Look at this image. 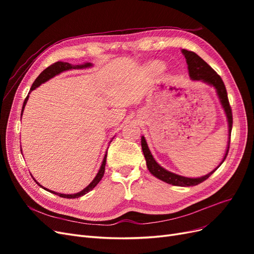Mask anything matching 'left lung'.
Returning a JSON list of instances; mask_svg holds the SVG:
<instances>
[{
	"label": "left lung",
	"mask_w": 254,
	"mask_h": 254,
	"mask_svg": "<svg viewBox=\"0 0 254 254\" xmlns=\"http://www.w3.org/2000/svg\"><path fill=\"white\" fill-rule=\"evenodd\" d=\"M182 54L186 57L187 64H188V68H189V74L190 79L193 80H201L210 86L214 87L216 89L218 98L220 101V104L224 108L227 119H228V125H229V135L231 136V130H232V124H233V118H232V110L231 107H230L229 104V99H228V94H227V90L225 87V83L222 81L220 76L215 72L213 68L207 64L205 61L199 57L196 53L190 52L188 50H182L181 51ZM230 136H229V142H228V147L225 153V157L222 159V161L220 162V164L215 168L214 171H212L211 173H209L205 176L199 177V178H188V177H183L180 175H177L174 173H171L166 171L165 168H163L162 166H160L156 160L153 159L151 152L148 148V145L146 143L145 137L142 136L141 137V145H142V150L144 153V157L146 160V165H147L148 171L157 177L158 179L162 180L168 184H172V186H177V187H194L197 186V184L203 182L204 180H206L209 177L217 170V168L222 164V162L226 160L228 152H229V148H230Z\"/></svg>",
	"instance_id": "1"
}]
</instances>
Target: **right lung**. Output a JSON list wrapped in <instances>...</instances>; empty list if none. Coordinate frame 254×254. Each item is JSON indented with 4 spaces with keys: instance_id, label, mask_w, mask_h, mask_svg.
I'll return each mask as SVG.
<instances>
[{
    "instance_id": "right-lung-1",
    "label": "right lung",
    "mask_w": 254,
    "mask_h": 254,
    "mask_svg": "<svg viewBox=\"0 0 254 254\" xmlns=\"http://www.w3.org/2000/svg\"><path fill=\"white\" fill-rule=\"evenodd\" d=\"M89 66H92V64H90V63H87V64H77V65H73V64H68V63H63V61H57V63L53 64H51L50 66H48L47 68H45L44 71H42V73H41L39 76H38V77L36 78V80L34 81L33 86H32V88H30L29 92H32L33 90H35L36 88L39 87L41 83H43V82H45V81H48L49 79L53 78L54 76H56V75L60 74L61 72H64V71H67V70H71V68H84V67H89ZM27 99H28V95L26 96V98H25L24 103H23V107H22V112H21L22 114H23V110H24V107H25V105H26V103H27ZM22 114H21V117H22ZM106 159H107V152H106V155H105V157H104V160H103V163H102V165H101V168H99V171H98L97 175L95 176V178L93 179V181H92V182L89 184V186H88L86 189H83L82 190H80L79 193H76V194H71V195L56 193V191H54V190H48V189L43 188V187H42V186H40V184L38 183L36 180H35V181H36V183H37V184H39V186H40L41 188H43L44 190H47L51 191V193L55 194V195H58V196H60V197H64V198H78V197H81V196H83L84 194L89 193V191H90V190H93V189H94V188L97 186V183L102 180L103 176H104V174H105V165H106Z\"/></svg>"
}]
</instances>
